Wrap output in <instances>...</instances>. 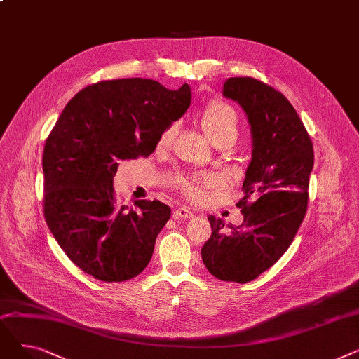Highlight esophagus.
Instances as JSON below:
<instances>
[{"mask_svg": "<svg viewBox=\"0 0 359 359\" xmlns=\"http://www.w3.org/2000/svg\"><path fill=\"white\" fill-rule=\"evenodd\" d=\"M195 214L191 208H187V206H180V208H176L173 212V218L177 221H183V219H191L194 218Z\"/></svg>", "mask_w": 359, "mask_h": 359, "instance_id": "obj_1", "label": "esophagus"}]
</instances>
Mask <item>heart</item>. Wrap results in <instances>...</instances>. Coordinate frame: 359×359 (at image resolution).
Here are the masks:
<instances>
[{
    "label": "heart",
    "instance_id": "1",
    "mask_svg": "<svg viewBox=\"0 0 359 359\" xmlns=\"http://www.w3.org/2000/svg\"><path fill=\"white\" fill-rule=\"evenodd\" d=\"M201 125L210 138L221 145L229 141H236L238 135V115L230 104L224 102H211L201 113ZM176 135V125H168L157 140V151H167L173 144ZM217 177L211 175H176L173 179L175 187L191 201L199 202L206 196V189L217 184Z\"/></svg>",
    "mask_w": 359,
    "mask_h": 359
}]
</instances>
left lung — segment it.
I'll list each match as a JSON object with an SVG mask.
<instances>
[{
    "label": "left lung",
    "mask_w": 359,
    "mask_h": 359,
    "mask_svg": "<svg viewBox=\"0 0 359 359\" xmlns=\"http://www.w3.org/2000/svg\"><path fill=\"white\" fill-rule=\"evenodd\" d=\"M222 94L246 111L253 153L237 202L243 222L229 225V231L221 218L208 217L212 234L201 255L215 278L246 284L273 266L291 246L307 212L314 153L295 109L272 86L231 77Z\"/></svg>",
    "instance_id": "1"
}]
</instances>
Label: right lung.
I'll list each match as a JSON object with an SVG mask.
<instances>
[{
    "instance_id": "right-lung-1",
    "label": "right lung",
    "mask_w": 359,
    "mask_h": 359,
    "mask_svg": "<svg viewBox=\"0 0 359 359\" xmlns=\"http://www.w3.org/2000/svg\"><path fill=\"white\" fill-rule=\"evenodd\" d=\"M191 88L147 79L104 80L68 102L43 148V214L68 259L103 282L140 275L172 215L165 203L116 201L118 161L154 153L161 132L183 116Z\"/></svg>"
}]
</instances>
